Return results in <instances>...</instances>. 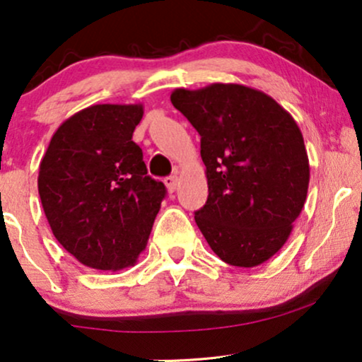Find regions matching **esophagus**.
<instances>
[{
  "mask_svg": "<svg viewBox=\"0 0 362 362\" xmlns=\"http://www.w3.org/2000/svg\"><path fill=\"white\" fill-rule=\"evenodd\" d=\"M165 185H166V187H168V191L175 192L176 187H177V176L173 175V176L165 177Z\"/></svg>",
  "mask_w": 362,
  "mask_h": 362,
  "instance_id": "1",
  "label": "esophagus"
}]
</instances>
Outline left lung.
I'll use <instances>...</instances> for the list:
<instances>
[{"label": "left lung", "mask_w": 362, "mask_h": 362, "mask_svg": "<svg viewBox=\"0 0 362 362\" xmlns=\"http://www.w3.org/2000/svg\"><path fill=\"white\" fill-rule=\"evenodd\" d=\"M171 103L201 135L209 196L197 227L226 264H264L288 240L306 201L310 163L298 125L270 95L240 83L176 88Z\"/></svg>", "instance_id": "8db88e82"}]
</instances>
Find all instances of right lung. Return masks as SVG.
I'll return each mask as SVG.
<instances>
[{
    "label": "right lung",
    "instance_id": "add662e5",
    "mask_svg": "<svg viewBox=\"0 0 362 362\" xmlns=\"http://www.w3.org/2000/svg\"><path fill=\"white\" fill-rule=\"evenodd\" d=\"M141 117V103L83 108L57 128L39 165L37 189L52 234L90 269L135 265L166 196L132 140Z\"/></svg>",
    "mask_w": 362,
    "mask_h": 362
}]
</instances>
